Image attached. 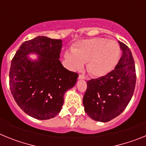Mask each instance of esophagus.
Instances as JSON below:
<instances>
[{
	"mask_svg": "<svg viewBox=\"0 0 146 146\" xmlns=\"http://www.w3.org/2000/svg\"><path fill=\"white\" fill-rule=\"evenodd\" d=\"M78 79L84 80V79H86V77H85L84 75H82V74H80L79 77H78Z\"/></svg>",
	"mask_w": 146,
	"mask_h": 146,
	"instance_id": "obj_1",
	"label": "esophagus"
}]
</instances>
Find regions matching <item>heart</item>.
I'll use <instances>...</instances> for the list:
<instances>
[{
	"label": "heart",
	"mask_w": 146,
	"mask_h": 146,
	"mask_svg": "<svg viewBox=\"0 0 146 146\" xmlns=\"http://www.w3.org/2000/svg\"><path fill=\"white\" fill-rule=\"evenodd\" d=\"M65 53L69 69L80 71L87 63L88 72L94 77H102L111 72L120 57V47L115 41L94 38L80 42Z\"/></svg>",
	"instance_id": "b5f03b06"
}]
</instances>
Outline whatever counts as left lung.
Instances as JSON below:
<instances>
[{"mask_svg": "<svg viewBox=\"0 0 146 146\" xmlns=\"http://www.w3.org/2000/svg\"><path fill=\"white\" fill-rule=\"evenodd\" d=\"M119 42L122 55L114 70L106 75L88 80L82 102L92 119L108 122L125 110L134 94L136 71L130 49Z\"/></svg>", "mask_w": 146, "mask_h": 146, "instance_id": "1", "label": "left lung"}]
</instances>
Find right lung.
Instances as JSON below:
<instances>
[{"label": "right lung", "mask_w": 146, "mask_h": 146, "mask_svg": "<svg viewBox=\"0 0 146 146\" xmlns=\"http://www.w3.org/2000/svg\"><path fill=\"white\" fill-rule=\"evenodd\" d=\"M61 47L60 39L37 36L23 42L11 60V94L18 106L36 119H50L60 113L64 94L79 76L61 64ZM30 52L38 54V60H29L26 55Z\"/></svg>", "instance_id": "1"}]
</instances>
